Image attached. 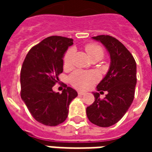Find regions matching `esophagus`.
Instances as JSON below:
<instances>
[{
  "label": "esophagus",
  "mask_w": 152,
  "mask_h": 152,
  "mask_svg": "<svg viewBox=\"0 0 152 152\" xmlns=\"http://www.w3.org/2000/svg\"><path fill=\"white\" fill-rule=\"evenodd\" d=\"M86 94V92H83V91H79L78 95H84Z\"/></svg>",
  "instance_id": "1"
}]
</instances>
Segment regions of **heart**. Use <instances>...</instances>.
Returning a JSON list of instances; mask_svg holds the SVG:
<instances>
[{"mask_svg": "<svg viewBox=\"0 0 152 152\" xmlns=\"http://www.w3.org/2000/svg\"><path fill=\"white\" fill-rule=\"evenodd\" d=\"M85 50L91 60L96 57L102 58L104 50L97 44L90 43L85 46ZM73 55V49H69L65 53L63 58V64L65 68L72 65V58ZM99 80V76L94 72L76 71L69 76V82L74 88L77 89H86L94 84Z\"/></svg>", "mask_w": 152, "mask_h": 152, "instance_id": "1", "label": "heart"}]
</instances>
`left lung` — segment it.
Masks as SVG:
<instances>
[{
    "label": "left lung",
    "mask_w": 152,
    "mask_h": 152,
    "mask_svg": "<svg viewBox=\"0 0 152 152\" xmlns=\"http://www.w3.org/2000/svg\"><path fill=\"white\" fill-rule=\"evenodd\" d=\"M93 39L104 45L110 57V65L106 76L97 86L100 93L107 91L103 99L93 92L95 102L87 107L91 122L100 127H110L125 115L134 99L137 84V64L134 57L117 39L98 35Z\"/></svg>",
    "instance_id": "left-lung-1"
}]
</instances>
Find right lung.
<instances>
[{
    "label": "right lung",
    "instance_id": "obj_1",
    "mask_svg": "<svg viewBox=\"0 0 152 152\" xmlns=\"http://www.w3.org/2000/svg\"><path fill=\"white\" fill-rule=\"evenodd\" d=\"M73 39L50 36L33 46L20 71L21 99L33 118L45 125L56 126L68 117L72 100L78 95L67 87L61 94L53 91L63 72V57Z\"/></svg>",
    "mask_w": 152,
    "mask_h": 152
}]
</instances>
